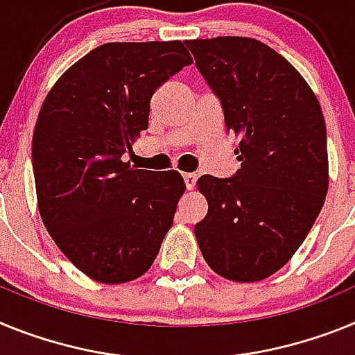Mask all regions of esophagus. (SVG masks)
<instances>
[{
    "label": "esophagus",
    "instance_id": "esophagus-1",
    "mask_svg": "<svg viewBox=\"0 0 355 355\" xmlns=\"http://www.w3.org/2000/svg\"><path fill=\"white\" fill-rule=\"evenodd\" d=\"M184 182H186L187 189H193L196 184V175L195 173H184Z\"/></svg>",
    "mask_w": 355,
    "mask_h": 355
}]
</instances>
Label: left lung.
Here are the masks:
<instances>
[{
    "instance_id": "obj_1",
    "label": "left lung",
    "mask_w": 355,
    "mask_h": 355,
    "mask_svg": "<svg viewBox=\"0 0 355 355\" xmlns=\"http://www.w3.org/2000/svg\"><path fill=\"white\" fill-rule=\"evenodd\" d=\"M223 105L241 169L232 178L202 175L209 203L195 227L205 263L234 282L268 279L309 234L329 189L322 107L304 76L252 37L186 41Z\"/></svg>"
}]
</instances>
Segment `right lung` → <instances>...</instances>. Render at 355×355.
<instances>
[{"label":"right lung","mask_w":355,"mask_h":355,"mask_svg":"<svg viewBox=\"0 0 355 355\" xmlns=\"http://www.w3.org/2000/svg\"><path fill=\"white\" fill-rule=\"evenodd\" d=\"M189 64L182 41L107 42L73 64L41 107L37 207L60 252L101 284L146 273L173 225L182 175L137 169L123 155L148 128L155 89Z\"/></svg>","instance_id":"obj_1"}]
</instances>
